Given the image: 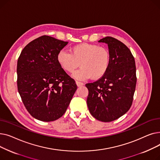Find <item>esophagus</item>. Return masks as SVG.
<instances>
[{
	"label": "esophagus",
	"mask_w": 160,
	"mask_h": 160,
	"mask_svg": "<svg viewBox=\"0 0 160 160\" xmlns=\"http://www.w3.org/2000/svg\"><path fill=\"white\" fill-rule=\"evenodd\" d=\"M76 83H77V85L78 87H80V86H82L84 85V83H82V82H78V81H76Z\"/></svg>",
	"instance_id": "1"
}]
</instances>
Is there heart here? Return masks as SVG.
I'll use <instances>...</instances> for the list:
<instances>
[{"label": "heart", "instance_id": "b5f03b06", "mask_svg": "<svg viewBox=\"0 0 160 160\" xmlns=\"http://www.w3.org/2000/svg\"><path fill=\"white\" fill-rule=\"evenodd\" d=\"M58 63L67 72H72L80 66L82 68L72 76L84 80L91 77L98 80L105 75L109 69L111 55L109 49L97 44L83 43L71 48V53L62 50L57 54Z\"/></svg>", "mask_w": 160, "mask_h": 160}]
</instances>
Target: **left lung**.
I'll use <instances>...</instances> for the list:
<instances>
[{"mask_svg": "<svg viewBox=\"0 0 160 160\" xmlns=\"http://www.w3.org/2000/svg\"><path fill=\"white\" fill-rule=\"evenodd\" d=\"M98 42L108 44L110 65L104 77L86 84L87 104L96 119L111 122L127 113L132 104L137 82L136 63L130 49L118 39L108 36Z\"/></svg>", "mask_w": 160, "mask_h": 160, "instance_id": "left-lung-1", "label": "left lung"}]
</instances>
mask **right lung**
<instances>
[{"label": "right lung", "instance_id": "add662e5", "mask_svg": "<svg viewBox=\"0 0 160 160\" xmlns=\"http://www.w3.org/2000/svg\"><path fill=\"white\" fill-rule=\"evenodd\" d=\"M68 42L41 36L25 47L18 58V89L29 113L39 121L58 119L65 113L77 89L74 79L57 61Z\"/></svg>", "mask_w": 160, "mask_h": 160}]
</instances>
